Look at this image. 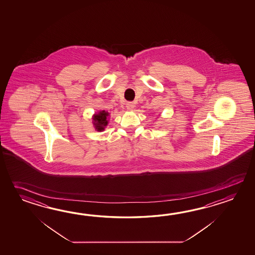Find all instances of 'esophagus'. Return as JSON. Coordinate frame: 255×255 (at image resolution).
<instances>
[{"label":"esophagus","mask_w":255,"mask_h":255,"mask_svg":"<svg viewBox=\"0 0 255 255\" xmlns=\"http://www.w3.org/2000/svg\"><path fill=\"white\" fill-rule=\"evenodd\" d=\"M126 107H127V109H128V110H132V109H134L135 105H134V103H132V102H128V103L126 104Z\"/></svg>","instance_id":"34e87169"}]
</instances>
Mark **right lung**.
Segmentation results:
<instances>
[{
  "label": "right lung",
  "mask_w": 255,
  "mask_h": 255,
  "mask_svg": "<svg viewBox=\"0 0 255 255\" xmlns=\"http://www.w3.org/2000/svg\"><path fill=\"white\" fill-rule=\"evenodd\" d=\"M109 116V113L106 112V111H101L98 114H96L94 116V125L96 129L98 131H102L105 129V127L108 125V117Z\"/></svg>",
  "instance_id": "right-lung-1"
}]
</instances>
